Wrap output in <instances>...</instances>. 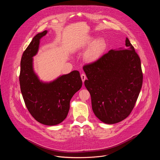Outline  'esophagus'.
<instances>
[{
  "mask_svg": "<svg viewBox=\"0 0 160 160\" xmlns=\"http://www.w3.org/2000/svg\"><path fill=\"white\" fill-rule=\"evenodd\" d=\"M81 78H82V82H84V80H86V75H85L84 74H81Z\"/></svg>",
  "mask_w": 160,
  "mask_h": 160,
  "instance_id": "1",
  "label": "esophagus"
}]
</instances>
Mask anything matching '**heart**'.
<instances>
[{"label":"heart","mask_w":160,"mask_h":160,"mask_svg":"<svg viewBox=\"0 0 160 160\" xmlns=\"http://www.w3.org/2000/svg\"><path fill=\"white\" fill-rule=\"evenodd\" d=\"M89 46L84 54L86 61L94 62L98 59L106 48V42L103 38H98L94 40L92 37L87 38L80 44V48H85Z\"/></svg>","instance_id":"heart-1"}]
</instances>
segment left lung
<instances>
[{
	"instance_id": "left-lung-1",
	"label": "left lung",
	"mask_w": 160,
	"mask_h": 160,
	"mask_svg": "<svg viewBox=\"0 0 160 160\" xmlns=\"http://www.w3.org/2000/svg\"><path fill=\"white\" fill-rule=\"evenodd\" d=\"M84 85L92 107L101 122L114 124L127 118L136 102L143 83L141 61L126 38L125 47L111 50L83 67Z\"/></svg>"
}]
</instances>
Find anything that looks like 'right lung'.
Segmentation results:
<instances>
[{
	"mask_svg": "<svg viewBox=\"0 0 160 160\" xmlns=\"http://www.w3.org/2000/svg\"><path fill=\"white\" fill-rule=\"evenodd\" d=\"M48 31L39 33L24 52L19 77L21 92L26 106L38 122L56 125L67 118L70 101L82 86L80 72L72 71L53 81L41 80L33 68V56L38 53L40 39Z\"/></svg>",
	"mask_w": 160,
	"mask_h": 160,
	"instance_id": "obj_1",
	"label": "right lung"
}]
</instances>
